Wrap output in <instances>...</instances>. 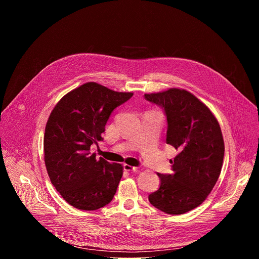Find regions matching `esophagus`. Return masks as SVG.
<instances>
[{
	"label": "esophagus",
	"mask_w": 259,
	"mask_h": 259,
	"mask_svg": "<svg viewBox=\"0 0 259 259\" xmlns=\"http://www.w3.org/2000/svg\"><path fill=\"white\" fill-rule=\"evenodd\" d=\"M124 170L128 171V172H130V171H137L138 167H134V166H130L128 164H124Z\"/></svg>",
	"instance_id": "34e87169"
}]
</instances>
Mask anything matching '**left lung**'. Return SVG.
Wrapping results in <instances>:
<instances>
[{
    "instance_id": "obj_1",
    "label": "left lung",
    "mask_w": 259,
    "mask_h": 259,
    "mask_svg": "<svg viewBox=\"0 0 259 259\" xmlns=\"http://www.w3.org/2000/svg\"><path fill=\"white\" fill-rule=\"evenodd\" d=\"M144 97L164 108L166 142L178 151L170 160L173 173H158L160 188L149 201L167 214L187 213L206 200L220 175L225 156L220 126L207 105L184 89L170 88Z\"/></svg>"
}]
</instances>
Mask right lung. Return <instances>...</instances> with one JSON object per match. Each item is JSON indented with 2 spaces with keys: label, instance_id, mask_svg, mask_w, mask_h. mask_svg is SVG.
<instances>
[{
  "label": "right lung",
  "instance_id": "add662e5",
  "mask_svg": "<svg viewBox=\"0 0 259 259\" xmlns=\"http://www.w3.org/2000/svg\"><path fill=\"white\" fill-rule=\"evenodd\" d=\"M89 82L65 94L54 106L44 136V160L56 191L72 207L92 211L113 200L123 166L90 153L113 110L132 97Z\"/></svg>",
  "mask_w": 259,
  "mask_h": 259
}]
</instances>
